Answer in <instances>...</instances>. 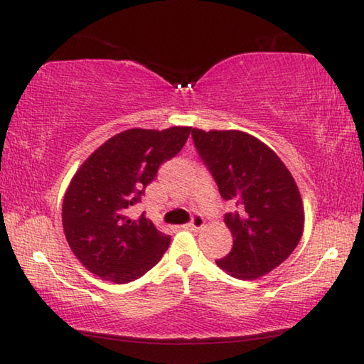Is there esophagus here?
I'll return each instance as SVG.
<instances>
[{"label": "esophagus", "instance_id": "34e87169", "mask_svg": "<svg viewBox=\"0 0 364 364\" xmlns=\"http://www.w3.org/2000/svg\"><path fill=\"white\" fill-rule=\"evenodd\" d=\"M204 223H205L204 217H202L200 213H194V215H193V220H191L189 223L183 225V230H188V231H197V230H200L202 226H204Z\"/></svg>", "mask_w": 364, "mask_h": 364}]
</instances>
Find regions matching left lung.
Instances as JSON below:
<instances>
[{
	"mask_svg": "<svg viewBox=\"0 0 364 364\" xmlns=\"http://www.w3.org/2000/svg\"><path fill=\"white\" fill-rule=\"evenodd\" d=\"M191 134L220 196L236 204V212L225 215L232 247L217 264L234 278H260L279 267L301 237L297 184L281 159L247 133L194 128Z\"/></svg>",
	"mask_w": 364,
	"mask_h": 364,
	"instance_id": "8db88e82",
	"label": "left lung"
}]
</instances>
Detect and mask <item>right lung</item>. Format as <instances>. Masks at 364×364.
Returning <instances> with one entry per match:
<instances>
[{
  "label": "right lung",
  "mask_w": 364,
  "mask_h": 364,
  "mask_svg": "<svg viewBox=\"0 0 364 364\" xmlns=\"http://www.w3.org/2000/svg\"><path fill=\"white\" fill-rule=\"evenodd\" d=\"M189 127L132 128L85 160L64 196L63 226L75 257L102 279L127 284L156 267L170 245L149 218L128 217L160 165L183 149Z\"/></svg>",
  "instance_id": "1"
}]
</instances>
